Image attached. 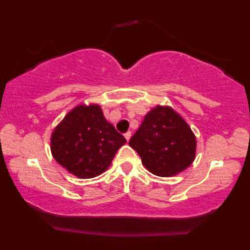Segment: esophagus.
Returning a JSON list of instances; mask_svg holds the SVG:
<instances>
[{
    "label": "esophagus",
    "mask_w": 250,
    "mask_h": 250,
    "mask_svg": "<svg viewBox=\"0 0 250 250\" xmlns=\"http://www.w3.org/2000/svg\"><path fill=\"white\" fill-rule=\"evenodd\" d=\"M124 136H125V139H126V141H129V139H131V136H132V133L131 132H126L125 134H124Z\"/></svg>",
    "instance_id": "1"
}]
</instances>
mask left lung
Returning <instances> with one entry per match:
<instances>
[{
  "label": "left lung",
  "mask_w": 250,
  "mask_h": 250,
  "mask_svg": "<svg viewBox=\"0 0 250 250\" xmlns=\"http://www.w3.org/2000/svg\"><path fill=\"white\" fill-rule=\"evenodd\" d=\"M143 166L157 176L176 175L196 157L197 140L187 122L167 105H157L145 116L128 142Z\"/></svg>",
  "instance_id": "obj_1"
}]
</instances>
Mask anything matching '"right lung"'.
Here are the masks:
<instances>
[{
  "instance_id": "1",
  "label": "right lung",
  "mask_w": 250,
  "mask_h": 250,
  "mask_svg": "<svg viewBox=\"0 0 250 250\" xmlns=\"http://www.w3.org/2000/svg\"><path fill=\"white\" fill-rule=\"evenodd\" d=\"M124 136L104 118L99 104H80L68 112L51 134L53 158L80 179L100 175L110 166Z\"/></svg>"
}]
</instances>
